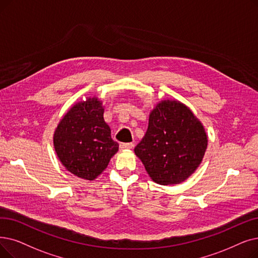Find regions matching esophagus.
Listing matches in <instances>:
<instances>
[{"mask_svg":"<svg viewBox=\"0 0 258 258\" xmlns=\"http://www.w3.org/2000/svg\"><path fill=\"white\" fill-rule=\"evenodd\" d=\"M134 148V143H120V149L121 150H130Z\"/></svg>","mask_w":258,"mask_h":258,"instance_id":"obj_1","label":"esophagus"}]
</instances>
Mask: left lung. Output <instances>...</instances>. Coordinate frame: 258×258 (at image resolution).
<instances>
[{
    "instance_id": "left-lung-1",
    "label": "left lung",
    "mask_w": 258,
    "mask_h": 258,
    "mask_svg": "<svg viewBox=\"0 0 258 258\" xmlns=\"http://www.w3.org/2000/svg\"><path fill=\"white\" fill-rule=\"evenodd\" d=\"M207 145L204 126L192 111L180 102L167 100L153 109L147 134L135 154L155 182L177 184L195 172Z\"/></svg>"
}]
</instances>
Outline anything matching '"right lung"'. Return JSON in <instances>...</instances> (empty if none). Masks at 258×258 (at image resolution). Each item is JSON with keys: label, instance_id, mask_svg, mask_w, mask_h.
Masks as SVG:
<instances>
[{"label": "right lung", "instance_id": "right-lung-1", "mask_svg": "<svg viewBox=\"0 0 258 258\" xmlns=\"http://www.w3.org/2000/svg\"><path fill=\"white\" fill-rule=\"evenodd\" d=\"M103 111L96 98L77 103L62 118L53 135L54 150L62 164L86 180L101 174L119 149L111 139Z\"/></svg>", "mask_w": 258, "mask_h": 258}]
</instances>
